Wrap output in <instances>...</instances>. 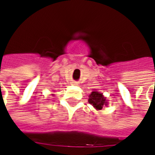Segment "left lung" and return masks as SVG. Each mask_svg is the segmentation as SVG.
Listing matches in <instances>:
<instances>
[{"mask_svg": "<svg viewBox=\"0 0 155 155\" xmlns=\"http://www.w3.org/2000/svg\"><path fill=\"white\" fill-rule=\"evenodd\" d=\"M89 103L93 105L96 110H101L104 106L108 104V102L106 101V98L104 97L103 94H101L98 91H92L91 94L89 95Z\"/></svg>", "mask_w": 155, "mask_h": 155, "instance_id": "left-lung-1", "label": "left lung"}]
</instances>
